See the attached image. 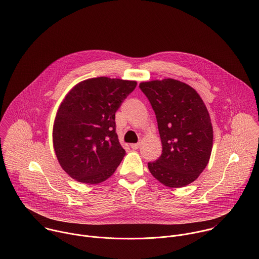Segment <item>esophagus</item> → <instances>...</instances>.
Wrapping results in <instances>:
<instances>
[{"instance_id": "1", "label": "esophagus", "mask_w": 259, "mask_h": 259, "mask_svg": "<svg viewBox=\"0 0 259 259\" xmlns=\"http://www.w3.org/2000/svg\"><path fill=\"white\" fill-rule=\"evenodd\" d=\"M140 146H141L140 143H132V144H130V147L132 149H138Z\"/></svg>"}]
</instances>
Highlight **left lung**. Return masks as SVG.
Returning <instances> with one entry per match:
<instances>
[{"instance_id": "obj_1", "label": "left lung", "mask_w": 259, "mask_h": 259, "mask_svg": "<svg viewBox=\"0 0 259 259\" xmlns=\"http://www.w3.org/2000/svg\"><path fill=\"white\" fill-rule=\"evenodd\" d=\"M155 113L161 154L148 162L151 175L169 188L194 182L207 165L213 141L209 113L190 85L171 78L141 82Z\"/></svg>"}]
</instances>
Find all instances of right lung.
<instances>
[{
  "mask_svg": "<svg viewBox=\"0 0 259 259\" xmlns=\"http://www.w3.org/2000/svg\"><path fill=\"white\" fill-rule=\"evenodd\" d=\"M137 82L97 77L77 83L62 101L53 126V144L62 168L74 180L99 184L109 179L125 150L115 114Z\"/></svg>",
  "mask_w": 259,
  "mask_h": 259,
  "instance_id": "obj_1",
  "label": "right lung"
}]
</instances>
